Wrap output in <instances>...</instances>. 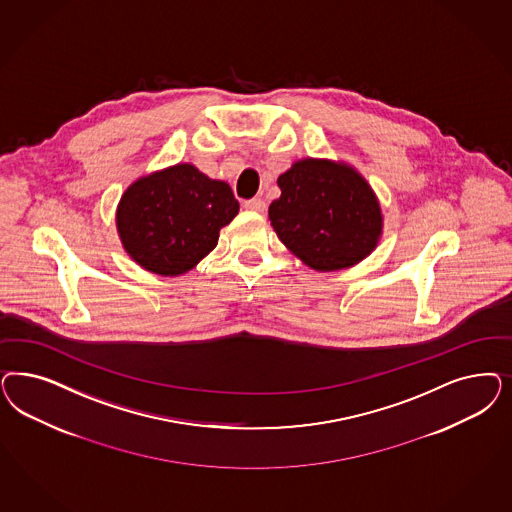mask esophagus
<instances>
[{"instance_id":"1","label":"esophagus","mask_w":512,"mask_h":512,"mask_svg":"<svg viewBox=\"0 0 512 512\" xmlns=\"http://www.w3.org/2000/svg\"><path fill=\"white\" fill-rule=\"evenodd\" d=\"M245 209L248 211H256V213H264L265 201L262 198H252L245 201Z\"/></svg>"}]
</instances>
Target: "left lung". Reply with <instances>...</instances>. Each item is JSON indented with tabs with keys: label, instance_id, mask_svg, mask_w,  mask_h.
<instances>
[{
	"label": "left lung",
	"instance_id": "obj_1",
	"mask_svg": "<svg viewBox=\"0 0 512 512\" xmlns=\"http://www.w3.org/2000/svg\"><path fill=\"white\" fill-rule=\"evenodd\" d=\"M277 182L281 198L269 205V220L303 264L335 271L358 264L377 247L379 201L352 167L309 158Z\"/></svg>",
	"mask_w": 512,
	"mask_h": 512
}]
</instances>
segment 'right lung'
Returning a JSON list of instances; mask_svg holds the SVG:
<instances>
[{
  "mask_svg": "<svg viewBox=\"0 0 512 512\" xmlns=\"http://www.w3.org/2000/svg\"><path fill=\"white\" fill-rule=\"evenodd\" d=\"M239 213L226 182L179 164L133 182L116 211L126 252L156 275L175 277L205 258Z\"/></svg>",
  "mask_w": 512,
  "mask_h": 512,
  "instance_id": "obj_1",
  "label": "right lung"
}]
</instances>
